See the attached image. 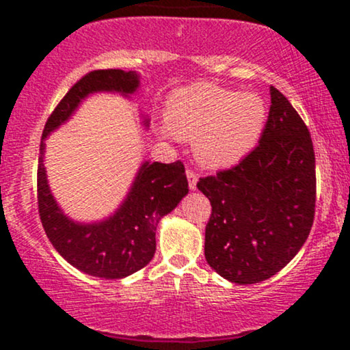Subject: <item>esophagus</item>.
<instances>
[{"mask_svg": "<svg viewBox=\"0 0 350 350\" xmlns=\"http://www.w3.org/2000/svg\"><path fill=\"white\" fill-rule=\"evenodd\" d=\"M186 176H187V180H189V187H191L192 191H194L196 184H198V174H196V171L187 170L186 171Z\"/></svg>", "mask_w": 350, "mask_h": 350, "instance_id": "34e87169", "label": "esophagus"}]
</instances>
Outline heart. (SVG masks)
<instances>
[{
	"label": "heart",
	"instance_id": "heart-1",
	"mask_svg": "<svg viewBox=\"0 0 350 350\" xmlns=\"http://www.w3.org/2000/svg\"><path fill=\"white\" fill-rule=\"evenodd\" d=\"M268 107L258 94H240L215 83L179 88L167 103V133L194 139L198 159L208 167L242 161L258 143Z\"/></svg>",
	"mask_w": 350,
	"mask_h": 350
}]
</instances>
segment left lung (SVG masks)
<instances>
[{"instance_id": "8db88e82", "label": "left lung", "mask_w": 350, "mask_h": 350, "mask_svg": "<svg viewBox=\"0 0 350 350\" xmlns=\"http://www.w3.org/2000/svg\"><path fill=\"white\" fill-rule=\"evenodd\" d=\"M258 146L230 170L200 178L211 200L206 260L239 284L271 278L295 258L314 220L316 161L311 135L290 100L270 87Z\"/></svg>"}]
</instances>
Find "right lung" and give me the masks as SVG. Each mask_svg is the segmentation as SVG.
<instances>
[{"label":"right lung","mask_w":350,"mask_h":350,"mask_svg":"<svg viewBox=\"0 0 350 350\" xmlns=\"http://www.w3.org/2000/svg\"><path fill=\"white\" fill-rule=\"evenodd\" d=\"M138 83L135 72L120 69L88 72L64 95L42 131L38 166V207L47 239L72 267L105 280L124 278L151 262L156 252L158 222L189 192L184 164L146 161L116 214L103 222L82 226L67 219L52 198L42 164L44 138L69 120L88 94L120 92L130 95L138 88Z\"/></svg>","instance_id":"obj_1"}]
</instances>
